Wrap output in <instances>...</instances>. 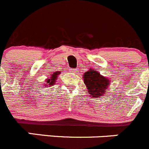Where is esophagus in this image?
I'll use <instances>...</instances> for the list:
<instances>
[{"label": "esophagus", "mask_w": 149, "mask_h": 149, "mask_svg": "<svg viewBox=\"0 0 149 149\" xmlns=\"http://www.w3.org/2000/svg\"><path fill=\"white\" fill-rule=\"evenodd\" d=\"M70 72H71L72 73H76V69H71V70H70Z\"/></svg>", "instance_id": "obj_1"}]
</instances>
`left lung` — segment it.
Returning a JSON list of instances; mask_svg holds the SVG:
<instances>
[{
	"mask_svg": "<svg viewBox=\"0 0 149 149\" xmlns=\"http://www.w3.org/2000/svg\"><path fill=\"white\" fill-rule=\"evenodd\" d=\"M84 82L87 90L93 97H98L104 95L109 84V79L100 75L96 70H89L84 74Z\"/></svg>",
	"mask_w": 149,
	"mask_h": 149,
	"instance_id": "1",
	"label": "left lung"
}]
</instances>
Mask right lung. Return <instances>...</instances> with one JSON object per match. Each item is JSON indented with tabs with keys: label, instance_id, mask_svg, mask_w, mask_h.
<instances>
[{
	"label": "right lung",
	"instance_id": "right-lung-1",
	"mask_svg": "<svg viewBox=\"0 0 149 149\" xmlns=\"http://www.w3.org/2000/svg\"><path fill=\"white\" fill-rule=\"evenodd\" d=\"M59 74V72H56V73H54L51 76V79H47V83H48V85H54L55 84V81L57 79V76Z\"/></svg>",
	"mask_w": 149,
	"mask_h": 149
}]
</instances>
